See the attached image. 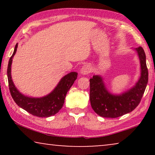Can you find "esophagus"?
<instances>
[{
	"label": "esophagus",
	"mask_w": 155,
	"mask_h": 155,
	"mask_svg": "<svg viewBox=\"0 0 155 155\" xmlns=\"http://www.w3.org/2000/svg\"><path fill=\"white\" fill-rule=\"evenodd\" d=\"M91 71H92V68H91L90 65L88 64L83 65V66L82 67V68L80 69V73L83 75H88L89 73H91Z\"/></svg>",
	"instance_id": "esophagus-1"
}]
</instances>
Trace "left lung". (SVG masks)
<instances>
[{"label":"left lung","instance_id":"obj_1","mask_svg":"<svg viewBox=\"0 0 155 155\" xmlns=\"http://www.w3.org/2000/svg\"><path fill=\"white\" fill-rule=\"evenodd\" d=\"M140 63V77L135 86L120 94H113L106 87L100 75L90 80V99L95 113L104 118H117L130 113L140 102L148 82V70L145 51L141 46L135 48Z\"/></svg>","mask_w":155,"mask_h":155}]
</instances>
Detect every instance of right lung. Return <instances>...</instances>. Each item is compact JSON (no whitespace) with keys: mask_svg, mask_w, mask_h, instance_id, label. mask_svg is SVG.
<instances>
[{"mask_svg":"<svg viewBox=\"0 0 155 155\" xmlns=\"http://www.w3.org/2000/svg\"><path fill=\"white\" fill-rule=\"evenodd\" d=\"M17 48L18 44L15 45L13 54L8 62L7 70L8 85L12 99L19 107L29 112L31 115L42 118L55 115L63 107L68 91L77 79L78 73L76 72H71L67 74L62 78L54 90L46 96L39 98L25 96L15 87L11 77L12 58L15 54Z\"/></svg>","mask_w":155,"mask_h":155,"instance_id":"add662e5","label":"right lung"}]
</instances>
